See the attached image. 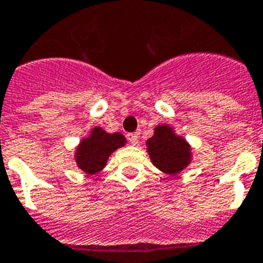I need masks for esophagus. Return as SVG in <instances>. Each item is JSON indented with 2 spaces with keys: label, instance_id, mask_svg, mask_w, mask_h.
<instances>
[{
  "label": "esophagus",
  "instance_id": "esophagus-1",
  "mask_svg": "<svg viewBox=\"0 0 263 263\" xmlns=\"http://www.w3.org/2000/svg\"><path fill=\"white\" fill-rule=\"evenodd\" d=\"M127 139H128V142L131 143L132 146H135V144H138L139 135H138V134H128Z\"/></svg>",
  "mask_w": 263,
  "mask_h": 263
}]
</instances>
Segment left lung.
<instances>
[{
	"label": "left lung",
	"mask_w": 263,
	"mask_h": 263,
	"mask_svg": "<svg viewBox=\"0 0 263 263\" xmlns=\"http://www.w3.org/2000/svg\"><path fill=\"white\" fill-rule=\"evenodd\" d=\"M147 153L154 166L172 176L182 172L191 163V146L168 125L155 128L154 136L147 140Z\"/></svg>",
	"instance_id": "1"
}]
</instances>
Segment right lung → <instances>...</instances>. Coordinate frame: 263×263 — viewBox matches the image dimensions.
Instances as JSON below:
<instances>
[{"label":"right lung","mask_w":263,"mask_h":263,"mask_svg":"<svg viewBox=\"0 0 263 263\" xmlns=\"http://www.w3.org/2000/svg\"><path fill=\"white\" fill-rule=\"evenodd\" d=\"M125 144L121 134H108L102 128H93L90 135L82 139L77 148L76 162L87 174H96L104 168L110 154Z\"/></svg>","instance_id":"1"}]
</instances>
